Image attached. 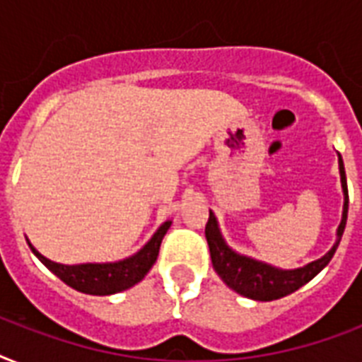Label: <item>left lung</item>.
Returning <instances> with one entry per match:
<instances>
[{
  "label": "left lung",
  "mask_w": 362,
  "mask_h": 362,
  "mask_svg": "<svg viewBox=\"0 0 362 362\" xmlns=\"http://www.w3.org/2000/svg\"><path fill=\"white\" fill-rule=\"evenodd\" d=\"M338 170H340V184H342L344 193V209L342 220H340V226L337 229V240L323 257L315 259L312 263L298 267V269H278L274 264L235 252L221 235L218 218L210 210L204 235H206V242H209L214 270L227 287H231L233 291H237L242 297L267 303V300H276V298H281L289 293L297 291L298 287L308 284L314 276H317L321 270L325 269L337 252L338 244L342 240L346 221H348V184H346V170H344V161L340 153H338Z\"/></svg>",
  "instance_id": "8db88e82"
}]
</instances>
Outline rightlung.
<instances>
[{
    "mask_svg": "<svg viewBox=\"0 0 362 362\" xmlns=\"http://www.w3.org/2000/svg\"><path fill=\"white\" fill-rule=\"evenodd\" d=\"M173 221H163L159 229L152 235V238L144 244L136 253L120 261H110V263H78V264H64L50 261L41 252H37L30 238L25 237L30 244L31 252L52 274H56L67 286L76 291L86 293V295H115V293L125 291L148 274L152 269L156 259H158L159 246L163 240L165 233L169 231Z\"/></svg>",
    "mask_w": 362,
    "mask_h": 362,
    "instance_id": "add662e5",
    "label": "right lung"
}]
</instances>
